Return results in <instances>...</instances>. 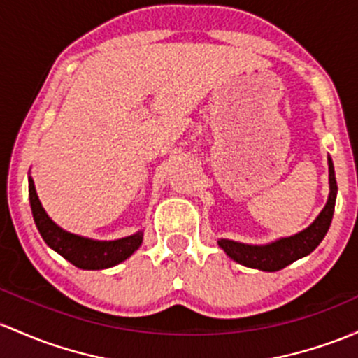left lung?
Masks as SVG:
<instances>
[{"label":"left lung","mask_w":358,"mask_h":358,"mask_svg":"<svg viewBox=\"0 0 358 358\" xmlns=\"http://www.w3.org/2000/svg\"><path fill=\"white\" fill-rule=\"evenodd\" d=\"M329 168V195L324 209L320 212L314 222L306 227L301 233L294 234L289 238H280L277 241L268 243V245H245V243L233 241V239H219V246L226 251L229 258L241 265L250 266V268H258L263 272H277V270L285 268L292 262L306 257L323 241L331 224L333 212H335L336 200V178L333 161L328 156Z\"/></svg>","instance_id":"left-lung-1"}]
</instances>
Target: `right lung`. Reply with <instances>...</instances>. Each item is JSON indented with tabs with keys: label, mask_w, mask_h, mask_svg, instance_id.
<instances>
[{
	"label": "right lung",
	"mask_w": 358,
	"mask_h": 358,
	"mask_svg": "<svg viewBox=\"0 0 358 358\" xmlns=\"http://www.w3.org/2000/svg\"><path fill=\"white\" fill-rule=\"evenodd\" d=\"M29 197L35 226H37L42 239L47 243V246L57 251L62 258H66L78 268L101 270L115 266L120 262L127 260L143 243L141 231L132 236L115 239V241H96V239L78 236V234L61 229L42 207L37 192H35L34 180L30 176Z\"/></svg>",
	"instance_id": "obj_1"
}]
</instances>
